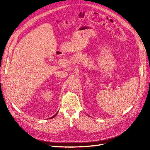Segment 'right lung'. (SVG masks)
<instances>
[{
	"label": "right lung",
	"instance_id": "1",
	"mask_svg": "<svg viewBox=\"0 0 150 150\" xmlns=\"http://www.w3.org/2000/svg\"><path fill=\"white\" fill-rule=\"evenodd\" d=\"M56 115H57V113H56V115H54V116H52V117H51V118H53V117H55V116H56Z\"/></svg>",
	"mask_w": 150,
	"mask_h": 150
}]
</instances>
